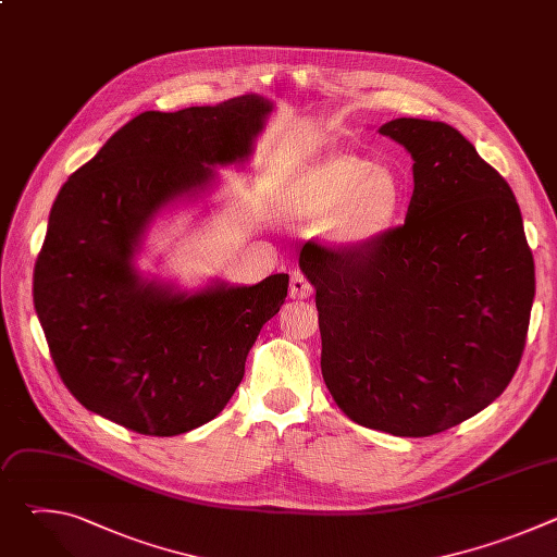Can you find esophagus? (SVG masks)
<instances>
[{
	"mask_svg": "<svg viewBox=\"0 0 557 557\" xmlns=\"http://www.w3.org/2000/svg\"><path fill=\"white\" fill-rule=\"evenodd\" d=\"M312 295V284L308 282V277L299 271H295L290 275V297L293 299H306Z\"/></svg>",
	"mask_w": 557,
	"mask_h": 557,
	"instance_id": "esophagus-1",
	"label": "esophagus"
}]
</instances>
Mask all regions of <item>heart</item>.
I'll return each instance as SVG.
<instances>
[{
	"mask_svg": "<svg viewBox=\"0 0 557 557\" xmlns=\"http://www.w3.org/2000/svg\"><path fill=\"white\" fill-rule=\"evenodd\" d=\"M406 198L404 181L357 156H331L304 168L284 185V211L324 218L337 211V233L366 243L383 233Z\"/></svg>",
	"mask_w": 557,
	"mask_h": 557,
	"instance_id": "heart-1",
	"label": "heart"
}]
</instances>
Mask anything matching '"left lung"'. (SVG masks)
Masks as SVG:
<instances>
[{"label": "left lung", "mask_w": 557, "mask_h": 557, "mask_svg": "<svg viewBox=\"0 0 557 557\" xmlns=\"http://www.w3.org/2000/svg\"><path fill=\"white\" fill-rule=\"evenodd\" d=\"M414 158L406 222L366 243L308 240L322 374L355 423L432 436L485 410L513 379L535 295L507 181L451 125L379 127Z\"/></svg>", "instance_id": "left-lung-1"}]
</instances>
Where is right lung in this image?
<instances>
[{"mask_svg": "<svg viewBox=\"0 0 557 557\" xmlns=\"http://www.w3.org/2000/svg\"><path fill=\"white\" fill-rule=\"evenodd\" d=\"M271 103L143 112L61 187L35 262L33 297L54 368L90 412L145 436H176L215 419L245 376L288 275L187 295L143 282L140 233L213 165L247 158Z\"/></svg>", "mask_w": 557, "mask_h": 557, "instance_id": "1", "label": "right lung"}]
</instances>
